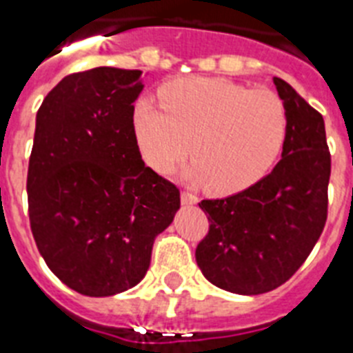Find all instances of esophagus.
Returning <instances> with one entry per match:
<instances>
[{
    "label": "esophagus",
    "mask_w": 353,
    "mask_h": 353,
    "mask_svg": "<svg viewBox=\"0 0 353 353\" xmlns=\"http://www.w3.org/2000/svg\"><path fill=\"white\" fill-rule=\"evenodd\" d=\"M181 203L183 205H196L197 196H194L190 192H181Z\"/></svg>",
    "instance_id": "34e87169"
}]
</instances>
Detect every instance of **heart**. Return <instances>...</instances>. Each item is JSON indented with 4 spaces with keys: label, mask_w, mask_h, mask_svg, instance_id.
Masks as SVG:
<instances>
[{
    "label": "heart",
    "mask_w": 353,
    "mask_h": 353,
    "mask_svg": "<svg viewBox=\"0 0 353 353\" xmlns=\"http://www.w3.org/2000/svg\"><path fill=\"white\" fill-rule=\"evenodd\" d=\"M161 103L159 108L143 99L134 108L143 159L165 174L190 148L194 161L185 176L212 194H234L259 181L285 141V105L268 88L188 77L163 87Z\"/></svg>",
    "instance_id": "heart-1"
}]
</instances>
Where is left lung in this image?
Masks as SVG:
<instances>
[{
    "mask_svg": "<svg viewBox=\"0 0 353 353\" xmlns=\"http://www.w3.org/2000/svg\"><path fill=\"white\" fill-rule=\"evenodd\" d=\"M286 110L281 159L256 185L223 199H203L208 234L196 248L212 285L241 296L276 290L310 256L328 216L330 150L323 116L281 77Z\"/></svg>",
    "mask_w": 353,
    "mask_h": 353,
    "instance_id": "obj_1",
    "label": "left lung"
}]
</instances>
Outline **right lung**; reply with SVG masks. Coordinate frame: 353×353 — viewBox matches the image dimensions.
Segmentation results:
<instances>
[{"label": "right lung", "instance_id": "right-lung-1", "mask_svg": "<svg viewBox=\"0 0 353 353\" xmlns=\"http://www.w3.org/2000/svg\"><path fill=\"white\" fill-rule=\"evenodd\" d=\"M141 70L63 77L36 116L28 217L47 266L72 290L107 297L136 286L181 206L179 188L141 159L134 101Z\"/></svg>", "mask_w": 353, "mask_h": 353}]
</instances>
